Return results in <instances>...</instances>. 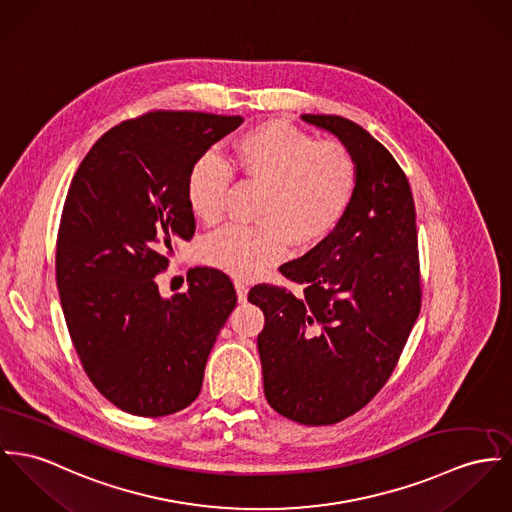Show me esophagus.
Instances as JSON below:
<instances>
[{"mask_svg":"<svg viewBox=\"0 0 512 512\" xmlns=\"http://www.w3.org/2000/svg\"><path fill=\"white\" fill-rule=\"evenodd\" d=\"M247 282H243V280H236V292H237V300L239 302H245L247 300Z\"/></svg>","mask_w":512,"mask_h":512,"instance_id":"1","label":"esophagus"}]
</instances>
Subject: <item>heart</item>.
Segmentation results:
<instances>
[{
  "instance_id": "heart-1",
  "label": "heart",
  "mask_w": 512,
  "mask_h": 512,
  "mask_svg": "<svg viewBox=\"0 0 512 512\" xmlns=\"http://www.w3.org/2000/svg\"><path fill=\"white\" fill-rule=\"evenodd\" d=\"M234 159L241 173L265 185L255 226H228L202 243V259L232 276L267 273L290 249L331 234L353 202L356 163L341 142H315L286 122H267L245 132ZM232 167L216 154L193 165L187 197L206 224L224 216Z\"/></svg>"
}]
</instances>
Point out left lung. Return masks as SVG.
<instances>
[{"mask_svg":"<svg viewBox=\"0 0 512 512\" xmlns=\"http://www.w3.org/2000/svg\"><path fill=\"white\" fill-rule=\"evenodd\" d=\"M349 148L353 202L339 226L280 273L304 296L273 284L249 290L265 314L257 337L265 397L302 425H333L362 409L390 378L421 308L415 204L394 156L362 126L302 115Z\"/></svg>","mask_w":512,"mask_h":512,"instance_id":"1","label":"left lung"}]
</instances>
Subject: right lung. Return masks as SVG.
Returning <instances> with one entry per match:
<instances>
[{
	"label": "right lung",
	"mask_w": 512,
	"mask_h": 512,
	"mask_svg": "<svg viewBox=\"0 0 512 512\" xmlns=\"http://www.w3.org/2000/svg\"><path fill=\"white\" fill-rule=\"evenodd\" d=\"M241 122L189 111L120 122L72 179L56 241L62 312L89 380L126 413L163 417L191 405L236 308L218 269H191L187 292L171 298L156 275L195 234L193 165Z\"/></svg>",
	"instance_id": "1"
}]
</instances>
